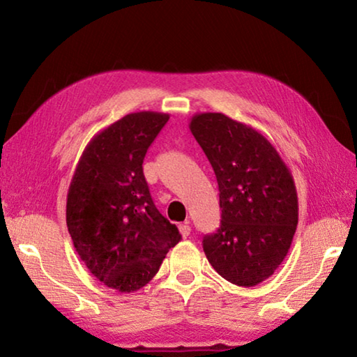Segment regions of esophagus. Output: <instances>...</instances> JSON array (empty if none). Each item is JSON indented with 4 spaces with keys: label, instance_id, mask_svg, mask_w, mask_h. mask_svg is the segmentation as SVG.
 I'll return each mask as SVG.
<instances>
[{
    "label": "esophagus",
    "instance_id": "obj_1",
    "mask_svg": "<svg viewBox=\"0 0 357 357\" xmlns=\"http://www.w3.org/2000/svg\"><path fill=\"white\" fill-rule=\"evenodd\" d=\"M179 233H181V236H183V238H187V236H189V234H190V225H189V223H181V225H179Z\"/></svg>",
    "mask_w": 357,
    "mask_h": 357
}]
</instances>
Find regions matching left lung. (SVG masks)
I'll list each match as a JSON object with an SVG mask.
<instances>
[{"label":"left lung","mask_w":357,"mask_h":357,"mask_svg":"<svg viewBox=\"0 0 357 357\" xmlns=\"http://www.w3.org/2000/svg\"><path fill=\"white\" fill-rule=\"evenodd\" d=\"M189 129L213 165L220 228L204 236L208 261L223 279L255 287L285 259L298 227V192L279 151L261 132L223 113H197Z\"/></svg>","instance_id":"1"}]
</instances>
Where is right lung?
<instances>
[{"label": "right lung", "instance_id": "right-lung-1", "mask_svg": "<svg viewBox=\"0 0 357 357\" xmlns=\"http://www.w3.org/2000/svg\"><path fill=\"white\" fill-rule=\"evenodd\" d=\"M168 119V113L137 112L107 126L86 144L70 179L72 243L89 273L119 293L153 280L181 241L176 225L154 206L142 167Z\"/></svg>", "mask_w": 357, "mask_h": 357}]
</instances>
